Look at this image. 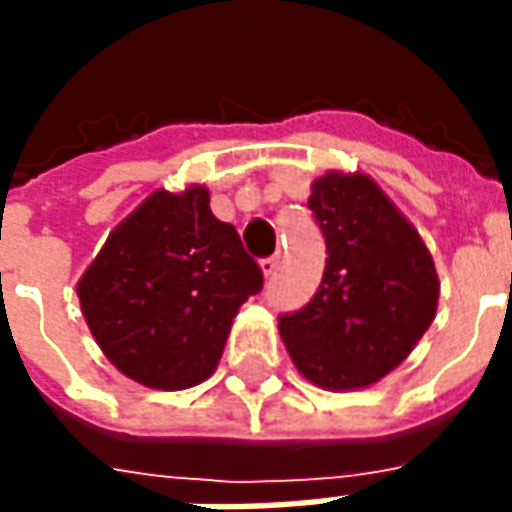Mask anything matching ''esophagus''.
<instances>
[{"instance_id": "1", "label": "esophagus", "mask_w": 512, "mask_h": 512, "mask_svg": "<svg viewBox=\"0 0 512 512\" xmlns=\"http://www.w3.org/2000/svg\"><path fill=\"white\" fill-rule=\"evenodd\" d=\"M277 266H279V252L277 255L263 257V260H260V268H263V274H266V277H271V274L277 271Z\"/></svg>"}]
</instances>
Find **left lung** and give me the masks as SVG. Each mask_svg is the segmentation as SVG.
Segmentation results:
<instances>
[{
    "instance_id": "left-lung-1",
    "label": "left lung",
    "mask_w": 512,
    "mask_h": 512,
    "mask_svg": "<svg viewBox=\"0 0 512 512\" xmlns=\"http://www.w3.org/2000/svg\"><path fill=\"white\" fill-rule=\"evenodd\" d=\"M307 208L326 241V268L315 296L279 315L285 348L323 389L376 384L433 323L439 277L430 252L367 175H323Z\"/></svg>"
}]
</instances>
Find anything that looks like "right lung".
<instances>
[{
    "mask_svg": "<svg viewBox=\"0 0 512 512\" xmlns=\"http://www.w3.org/2000/svg\"><path fill=\"white\" fill-rule=\"evenodd\" d=\"M260 290L263 271L202 186L150 194L76 285L109 362L169 392L211 376L235 312Z\"/></svg>",
    "mask_w": 512,
    "mask_h": 512,
    "instance_id": "right-lung-1",
    "label": "right lung"
}]
</instances>
